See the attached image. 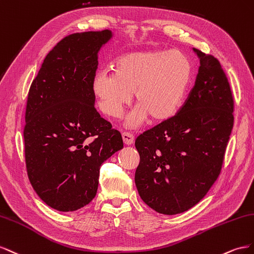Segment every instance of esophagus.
Listing matches in <instances>:
<instances>
[{
    "mask_svg": "<svg viewBox=\"0 0 254 254\" xmlns=\"http://www.w3.org/2000/svg\"><path fill=\"white\" fill-rule=\"evenodd\" d=\"M122 139H123V142L127 144V146H129V144H133L134 142V136L131 133L125 132L122 133Z\"/></svg>",
    "mask_w": 254,
    "mask_h": 254,
    "instance_id": "esophagus-1",
    "label": "esophagus"
}]
</instances>
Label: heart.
I'll return each mask as SVG.
<instances>
[{"instance_id":"1","label":"heart","mask_w":254,"mask_h":254,"mask_svg":"<svg viewBox=\"0 0 254 254\" xmlns=\"http://www.w3.org/2000/svg\"><path fill=\"white\" fill-rule=\"evenodd\" d=\"M114 73L99 71L92 90L101 111L119 118L131 103L133 91L138 103L127 120L137 127L148 119L162 122L170 119L182 104L191 81L190 60L176 50L134 51L122 54L113 63Z\"/></svg>"}]
</instances>
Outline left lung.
I'll return each instance as SVG.
<instances>
[{
	"label": "left lung",
	"instance_id": "8db88e82",
	"mask_svg": "<svg viewBox=\"0 0 254 254\" xmlns=\"http://www.w3.org/2000/svg\"><path fill=\"white\" fill-rule=\"evenodd\" d=\"M192 50L200 67L185 104L135 140L140 157L137 190L144 203L164 215L183 213L207 193L233 128V97L220 63Z\"/></svg>",
	"mask_w": 254,
	"mask_h": 254
}]
</instances>
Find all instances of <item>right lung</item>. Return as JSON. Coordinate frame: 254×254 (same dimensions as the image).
I'll use <instances>...</instances> for the list:
<instances>
[{"mask_svg": "<svg viewBox=\"0 0 254 254\" xmlns=\"http://www.w3.org/2000/svg\"><path fill=\"white\" fill-rule=\"evenodd\" d=\"M110 30L64 37L50 51L27 97L24 147L27 176L46 204L73 212L95 198L100 167L123 148L121 134L101 118L92 90Z\"/></svg>", "mask_w": 254, "mask_h": 254, "instance_id": "1", "label": "right lung"}]
</instances>
